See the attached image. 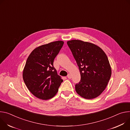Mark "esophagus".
<instances>
[{
  "instance_id": "1",
  "label": "esophagus",
  "mask_w": 130,
  "mask_h": 130,
  "mask_svg": "<svg viewBox=\"0 0 130 130\" xmlns=\"http://www.w3.org/2000/svg\"><path fill=\"white\" fill-rule=\"evenodd\" d=\"M67 77L69 78V79H71L72 78V75L71 74H68V76H67Z\"/></svg>"
}]
</instances>
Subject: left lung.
<instances>
[{
	"mask_svg": "<svg viewBox=\"0 0 130 130\" xmlns=\"http://www.w3.org/2000/svg\"><path fill=\"white\" fill-rule=\"evenodd\" d=\"M78 66L81 79L75 85L77 94L86 99L96 98L106 88L111 69L104 52L93 43L78 40L67 42Z\"/></svg>",
	"mask_w": 130,
	"mask_h": 130,
	"instance_id": "obj_1",
	"label": "left lung"
}]
</instances>
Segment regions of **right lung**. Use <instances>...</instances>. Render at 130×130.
I'll use <instances>...</instances> for the list:
<instances>
[{"mask_svg":"<svg viewBox=\"0 0 130 130\" xmlns=\"http://www.w3.org/2000/svg\"><path fill=\"white\" fill-rule=\"evenodd\" d=\"M63 43L57 41L41 45L28 57L23 70V80L28 90L39 99L46 100L54 97L63 82L53 62Z\"/></svg>","mask_w":130,"mask_h":130,"instance_id":"add662e5","label":"right lung"}]
</instances>
